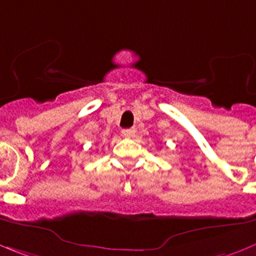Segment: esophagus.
<instances>
[{
	"mask_svg": "<svg viewBox=\"0 0 256 256\" xmlns=\"http://www.w3.org/2000/svg\"><path fill=\"white\" fill-rule=\"evenodd\" d=\"M135 132H136V130L134 128H124V130H122V135L128 136V138H130V136H134V135H135Z\"/></svg>",
	"mask_w": 256,
	"mask_h": 256,
	"instance_id": "1",
	"label": "esophagus"
}]
</instances>
